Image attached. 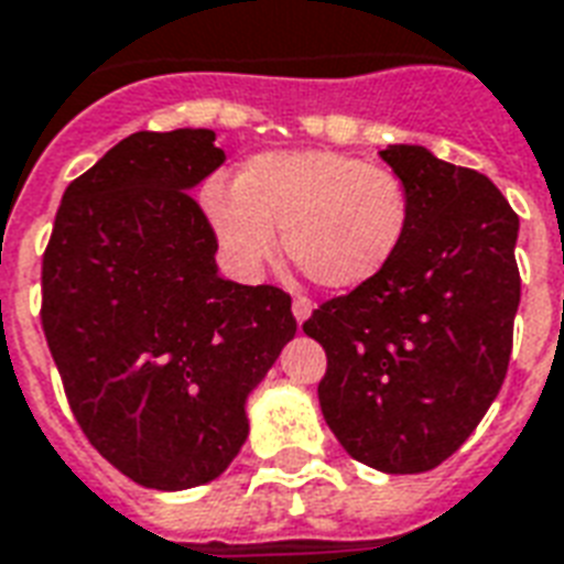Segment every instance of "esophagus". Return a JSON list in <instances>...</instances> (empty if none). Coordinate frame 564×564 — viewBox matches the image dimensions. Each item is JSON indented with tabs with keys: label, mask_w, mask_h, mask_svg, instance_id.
<instances>
[{
	"label": "esophagus",
	"mask_w": 564,
	"mask_h": 564,
	"mask_svg": "<svg viewBox=\"0 0 564 564\" xmlns=\"http://www.w3.org/2000/svg\"><path fill=\"white\" fill-rule=\"evenodd\" d=\"M292 316H295V322H299V325H304V322L313 316V304H310L307 299H295L292 301Z\"/></svg>",
	"instance_id": "1"
}]
</instances>
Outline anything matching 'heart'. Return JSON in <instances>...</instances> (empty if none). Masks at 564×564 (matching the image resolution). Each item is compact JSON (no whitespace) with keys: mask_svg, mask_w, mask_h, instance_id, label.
<instances>
[{"mask_svg":"<svg viewBox=\"0 0 564 564\" xmlns=\"http://www.w3.org/2000/svg\"><path fill=\"white\" fill-rule=\"evenodd\" d=\"M204 216L242 274L283 248L310 281L330 292L375 281L401 251L412 195L392 170L343 152H269L239 170L234 187L213 181Z\"/></svg>","mask_w":564,"mask_h":564,"instance_id":"b5f03b06","label":"heart"}]
</instances>
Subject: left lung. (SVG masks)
I'll list each match as a JSON object with an SVG mask.
<instances>
[{"label":"left lung","instance_id":"1","mask_svg":"<svg viewBox=\"0 0 564 564\" xmlns=\"http://www.w3.org/2000/svg\"><path fill=\"white\" fill-rule=\"evenodd\" d=\"M412 195L401 251L322 304L304 334L327 354L318 403L339 445L383 474L459 451L498 398L521 301L518 216L486 175L424 145L380 152Z\"/></svg>","mask_w":564,"mask_h":564}]
</instances>
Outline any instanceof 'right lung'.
<instances>
[{
    "label": "right lung",
    "mask_w": 564,
    "mask_h": 564,
    "mask_svg": "<svg viewBox=\"0 0 564 564\" xmlns=\"http://www.w3.org/2000/svg\"><path fill=\"white\" fill-rule=\"evenodd\" d=\"M207 128L137 131L66 187L43 254V334L90 445L145 489L216 480L248 394L295 336L278 286L225 281L193 189L225 163Z\"/></svg>",
    "instance_id": "add662e5"
}]
</instances>
